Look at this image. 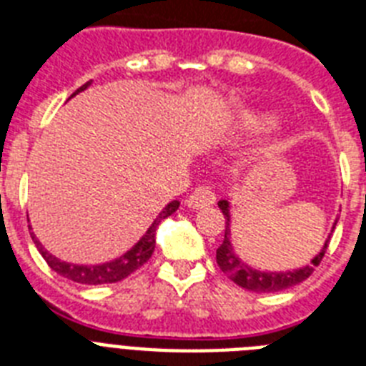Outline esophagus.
<instances>
[{"instance_id": "esophagus-1", "label": "esophagus", "mask_w": 366, "mask_h": 366, "mask_svg": "<svg viewBox=\"0 0 366 366\" xmlns=\"http://www.w3.org/2000/svg\"><path fill=\"white\" fill-rule=\"evenodd\" d=\"M214 203H216V195H214L212 188H210L209 184L197 186V188L189 193V197L186 199V204H188V209L192 210L204 209V207H210V204Z\"/></svg>"}]
</instances>
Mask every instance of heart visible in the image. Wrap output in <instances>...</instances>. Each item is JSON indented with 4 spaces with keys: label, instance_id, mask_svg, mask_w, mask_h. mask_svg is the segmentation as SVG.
<instances>
[{
    "label": "heart",
    "instance_id": "b5f03b06",
    "mask_svg": "<svg viewBox=\"0 0 366 366\" xmlns=\"http://www.w3.org/2000/svg\"><path fill=\"white\" fill-rule=\"evenodd\" d=\"M242 120L246 122V124H250V126H254V124H267V122L272 120V116L270 114H244L242 116Z\"/></svg>",
    "mask_w": 366,
    "mask_h": 366
}]
</instances>
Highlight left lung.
<instances>
[{"instance_id": "obj_1", "label": "left lung", "mask_w": 366, "mask_h": 366, "mask_svg": "<svg viewBox=\"0 0 366 366\" xmlns=\"http://www.w3.org/2000/svg\"><path fill=\"white\" fill-rule=\"evenodd\" d=\"M219 210L224 212L225 218V234L224 242L218 246L216 250V261H218V267L224 270L225 274L229 276L231 280L237 284V286L244 287L248 291H255V293H274V291L287 290V287H293L297 284H301L308 278V276L314 272V267L320 265V261L323 259L325 250H327L329 240H331V234L335 231V225L338 222V216L335 219V224L331 227V233L327 234V239L323 242V246L320 248L314 257L310 259V263L305 267H299V269L293 270H265V269H255V267L248 265L246 261H242L239 257V254L234 252L233 242H231V201L229 197L222 199L218 203Z\"/></svg>"}]
</instances>
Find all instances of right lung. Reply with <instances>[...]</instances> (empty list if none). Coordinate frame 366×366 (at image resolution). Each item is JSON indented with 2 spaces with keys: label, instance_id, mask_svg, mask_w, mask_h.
Returning a JSON list of instances; mask_svg holds the SVG:
<instances>
[{
  "label": "right lung",
  "instance_id": "obj_1",
  "mask_svg": "<svg viewBox=\"0 0 366 366\" xmlns=\"http://www.w3.org/2000/svg\"><path fill=\"white\" fill-rule=\"evenodd\" d=\"M92 84V80H88L86 84H82L79 90L73 94L71 97H75L79 92H84L88 86ZM180 207V201H171L167 203V207L157 214L156 219H154L150 227L147 229V233L142 234L141 239L137 240L135 244L122 254L120 257H116L112 261H105V263H99V265H79V263H67V261L58 259L56 255H52L50 252L44 250V246L39 242V239L31 233V239H34L35 246H37L39 254L43 255V259L49 263V267L54 272H58L59 276H64L67 280H73L76 284H86V286H99V284H114V282H120L124 278L135 272L137 269H141L144 263H147L150 257H152V252L156 248V231L157 225L162 224L163 219L169 218L171 214L177 212V209ZM31 229V227H29Z\"/></svg>",
  "mask_w": 366,
  "mask_h": 366
}]
</instances>
